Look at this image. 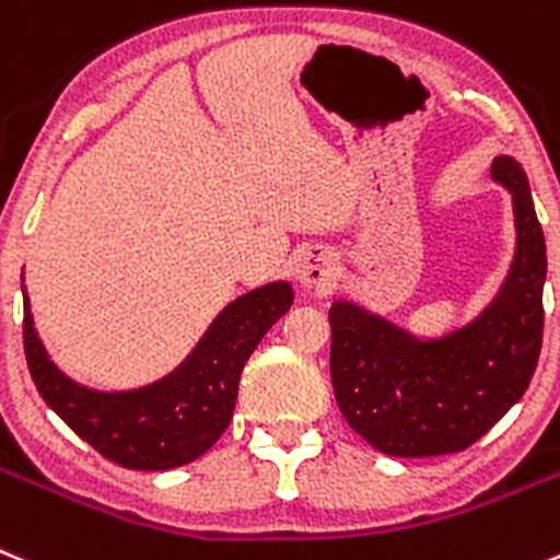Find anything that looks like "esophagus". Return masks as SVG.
I'll return each mask as SVG.
<instances>
[{
  "label": "esophagus",
  "mask_w": 560,
  "mask_h": 560,
  "mask_svg": "<svg viewBox=\"0 0 560 560\" xmlns=\"http://www.w3.org/2000/svg\"><path fill=\"white\" fill-rule=\"evenodd\" d=\"M298 281L310 290H331L337 281V259L328 248L323 245H312L304 250V256L298 259Z\"/></svg>",
  "instance_id": "1"
}]
</instances>
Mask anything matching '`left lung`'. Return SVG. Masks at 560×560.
I'll return each instance as SVG.
<instances>
[{
	"label": "left lung",
	"mask_w": 560,
	"mask_h": 560,
	"mask_svg": "<svg viewBox=\"0 0 560 560\" xmlns=\"http://www.w3.org/2000/svg\"><path fill=\"white\" fill-rule=\"evenodd\" d=\"M492 179L511 192L516 243L509 273L478 315L442 334H417L351 298L328 310L339 411L386 456L469 447L525 395L539 362L545 234L520 162L498 154Z\"/></svg>",
	"instance_id": "1"
}]
</instances>
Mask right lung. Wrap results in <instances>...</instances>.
<instances>
[{
  "label": "right lung",
  "instance_id": "obj_1",
  "mask_svg": "<svg viewBox=\"0 0 560 560\" xmlns=\"http://www.w3.org/2000/svg\"><path fill=\"white\" fill-rule=\"evenodd\" d=\"M24 295V353L40 398L88 445L127 469L196 462L229 428L240 373L268 328L292 306V284L268 281L229 301L171 373L132 389H96L51 362Z\"/></svg>",
  "mask_w": 560,
  "mask_h": 560
}]
</instances>
